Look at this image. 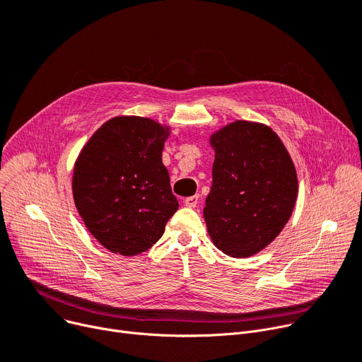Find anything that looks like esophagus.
I'll return each instance as SVG.
<instances>
[{
	"mask_svg": "<svg viewBox=\"0 0 362 362\" xmlns=\"http://www.w3.org/2000/svg\"><path fill=\"white\" fill-rule=\"evenodd\" d=\"M185 205L186 206H189V208H195L197 205H198V202H199V195H194V197H187V198H185Z\"/></svg>",
	"mask_w": 362,
	"mask_h": 362,
	"instance_id": "esophagus-1",
	"label": "esophagus"
}]
</instances>
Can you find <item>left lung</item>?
Returning a JSON list of instances; mask_svg holds the SVG:
<instances>
[{"instance_id":"left-lung-1","label":"left lung","mask_w":362,"mask_h":362,"mask_svg":"<svg viewBox=\"0 0 362 362\" xmlns=\"http://www.w3.org/2000/svg\"><path fill=\"white\" fill-rule=\"evenodd\" d=\"M213 185L204 218L226 255L251 257L281 232L292 216L298 179L289 152L264 124L235 122L211 136Z\"/></svg>"}]
</instances>
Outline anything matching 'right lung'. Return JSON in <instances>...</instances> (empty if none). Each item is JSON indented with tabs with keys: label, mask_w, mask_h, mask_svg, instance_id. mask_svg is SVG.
<instances>
[{
	"label": "right lung",
	"mask_w": 362,
	"mask_h": 362,
	"mask_svg": "<svg viewBox=\"0 0 362 362\" xmlns=\"http://www.w3.org/2000/svg\"><path fill=\"white\" fill-rule=\"evenodd\" d=\"M165 138L154 120L116 117L95 132L76 161V208L111 252L130 257L148 251L177 211L161 161Z\"/></svg>",
	"instance_id": "add662e5"
}]
</instances>
